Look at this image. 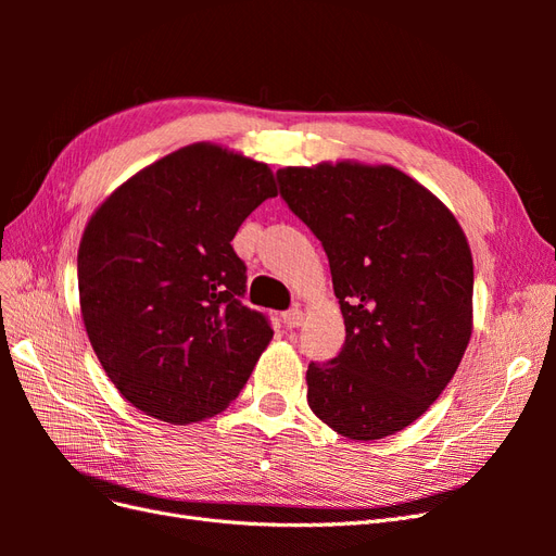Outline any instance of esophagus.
Returning a JSON list of instances; mask_svg holds the SVG:
<instances>
[{
	"label": "esophagus",
	"instance_id": "obj_1",
	"mask_svg": "<svg viewBox=\"0 0 556 556\" xmlns=\"http://www.w3.org/2000/svg\"><path fill=\"white\" fill-rule=\"evenodd\" d=\"M282 323L288 329H294V327H301V323H304V313H301L299 308H292L288 313H282Z\"/></svg>",
	"mask_w": 556,
	"mask_h": 556
}]
</instances>
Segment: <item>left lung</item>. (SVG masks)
<instances>
[{
  "label": "left lung",
  "instance_id": "1",
  "mask_svg": "<svg viewBox=\"0 0 556 556\" xmlns=\"http://www.w3.org/2000/svg\"><path fill=\"white\" fill-rule=\"evenodd\" d=\"M280 194L323 241L345 343L306 371L311 410L352 441L413 425L473 331V257L443 201L390 164L278 169Z\"/></svg>",
  "mask_w": 556,
  "mask_h": 556
}]
</instances>
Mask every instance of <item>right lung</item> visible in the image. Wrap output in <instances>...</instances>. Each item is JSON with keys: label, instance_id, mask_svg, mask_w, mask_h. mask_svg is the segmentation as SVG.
<instances>
[{"label": "right lung", "instance_id": "obj_1", "mask_svg": "<svg viewBox=\"0 0 556 556\" xmlns=\"http://www.w3.org/2000/svg\"><path fill=\"white\" fill-rule=\"evenodd\" d=\"M268 164L192 143L127 178L83 231L80 315L99 364L134 408L169 425L223 413L274 331L241 304L231 239L264 199Z\"/></svg>", "mask_w": 556, "mask_h": 556}]
</instances>
